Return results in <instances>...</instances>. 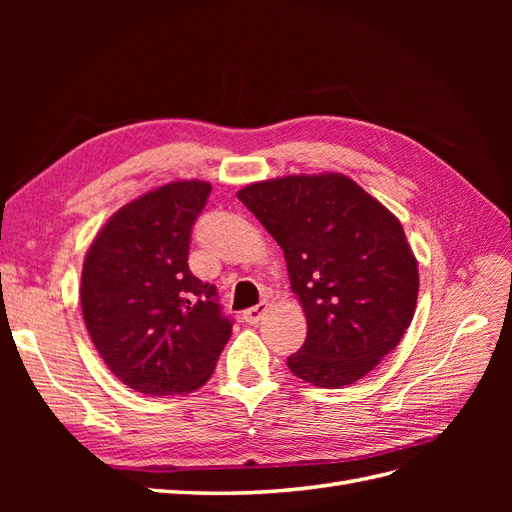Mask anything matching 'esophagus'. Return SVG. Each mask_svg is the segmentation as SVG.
I'll return each instance as SVG.
<instances>
[{"instance_id": "esophagus-1", "label": "esophagus", "mask_w": 512, "mask_h": 512, "mask_svg": "<svg viewBox=\"0 0 512 512\" xmlns=\"http://www.w3.org/2000/svg\"><path fill=\"white\" fill-rule=\"evenodd\" d=\"M267 309H269V303H267V301H260V303L252 305L250 309H245V312H243V320H245L247 324H258V322L262 320V316L267 314Z\"/></svg>"}]
</instances>
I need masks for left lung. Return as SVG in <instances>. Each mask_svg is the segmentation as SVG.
<instances>
[{
    "instance_id": "8db88e82",
    "label": "left lung",
    "mask_w": 512,
    "mask_h": 512,
    "mask_svg": "<svg viewBox=\"0 0 512 512\" xmlns=\"http://www.w3.org/2000/svg\"><path fill=\"white\" fill-rule=\"evenodd\" d=\"M280 243L307 337L288 367L339 389L367 376L410 327L418 267L395 215L346 175H292L239 190Z\"/></svg>"
}]
</instances>
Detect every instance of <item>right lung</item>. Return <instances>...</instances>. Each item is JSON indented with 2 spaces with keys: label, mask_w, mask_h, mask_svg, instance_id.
<instances>
[{
  "label": "right lung",
  "mask_w": 512,
  "mask_h": 512,
  "mask_svg": "<svg viewBox=\"0 0 512 512\" xmlns=\"http://www.w3.org/2000/svg\"><path fill=\"white\" fill-rule=\"evenodd\" d=\"M209 194L207 181H173L138 196L85 256V327L106 367L138 393L198 389L230 339L218 288L188 267L192 226Z\"/></svg>",
  "instance_id": "right-lung-1"
}]
</instances>
